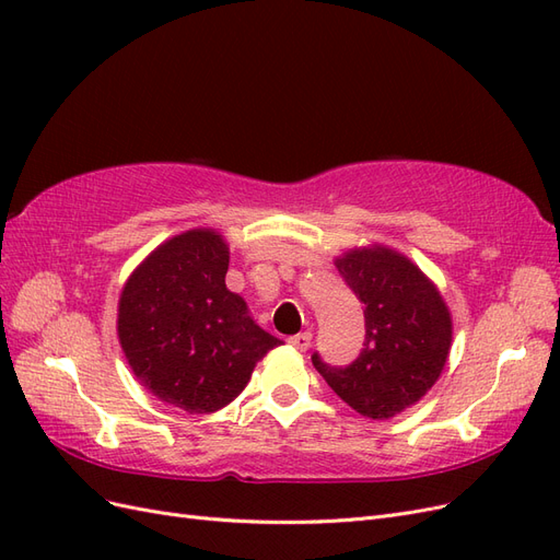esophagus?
Returning <instances> with one entry per match:
<instances>
[{
  "instance_id": "1",
  "label": "esophagus",
  "mask_w": 560,
  "mask_h": 560,
  "mask_svg": "<svg viewBox=\"0 0 560 560\" xmlns=\"http://www.w3.org/2000/svg\"><path fill=\"white\" fill-rule=\"evenodd\" d=\"M311 341H313V334L311 331H301V334H294V336L287 338V343H290L296 350H308Z\"/></svg>"
}]
</instances>
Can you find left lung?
Masks as SVG:
<instances>
[{"mask_svg": "<svg viewBox=\"0 0 560 560\" xmlns=\"http://www.w3.org/2000/svg\"><path fill=\"white\" fill-rule=\"evenodd\" d=\"M334 264L364 303L366 338L346 369L325 364L317 352L313 366L360 416L387 420L442 376L453 341L451 311L436 284L393 247H352Z\"/></svg>", "mask_w": 560, "mask_h": 560, "instance_id": "obj_1", "label": "left lung"}]
</instances>
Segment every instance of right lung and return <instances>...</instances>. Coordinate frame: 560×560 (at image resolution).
Here are the masks:
<instances>
[{
	"mask_svg": "<svg viewBox=\"0 0 560 560\" xmlns=\"http://www.w3.org/2000/svg\"><path fill=\"white\" fill-rule=\"evenodd\" d=\"M226 270L224 235L191 229L151 252L118 296V343L135 378L186 413L224 409L282 343L229 290Z\"/></svg>",
	"mask_w": 560,
	"mask_h": 560,
	"instance_id": "right-lung-1",
	"label": "right lung"
}]
</instances>
